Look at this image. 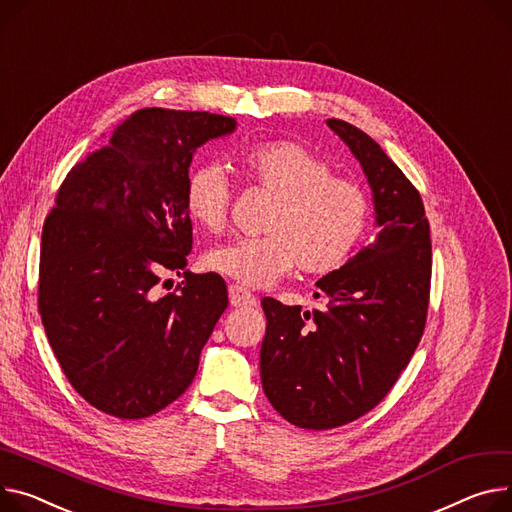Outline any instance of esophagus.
<instances>
[{"label": "esophagus", "mask_w": 512, "mask_h": 512, "mask_svg": "<svg viewBox=\"0 0 512 512\" xmlns=\"http://www.w3.org/2000/svg\"><path fill=\"white\" fill-rule=\"evenodd\" d=\"M228 296H230L232 306H255V302H257V298L249 290L236 286V284H232L228 288Z\"/></svg>", "instance_id": "1"}]
</instances>
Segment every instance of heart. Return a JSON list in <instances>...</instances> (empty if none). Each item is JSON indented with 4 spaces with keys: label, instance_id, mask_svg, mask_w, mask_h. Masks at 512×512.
Segmentation results:
<instances>
[{
    "label": "heart",
    "instance_id": "heart-1",
    "mask_svg": "<svg viewBox=\"0 0 512 512\" xmlns=\"http://www.w3.org/2000/svg\"><path fill=\"white\" fill-rule=\"evenodd\" d=\"M238 175L276 197L263 236L236 238L208 251V269L247 288H263L298 265L306 276L344 267L362 245L372 220L370 197L352 179L335 177L331 164L292 140L249 146L236 160ZM232 185L218 164L195 166L187 175L183 206L208 232L228 224Z\"/></svg>",
    "mask_w": 512,
    "mask_h": 512
}]
</instances>
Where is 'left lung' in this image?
Segmentation results:
<instances>
[{"label": "left lung", "mask_w": 512, "mask_h": 512, "mask_svg": "<svg viewBox=\"0 0 512 512\" xmlns=\"http://www.w3.org/2000/svg\"><path fill=\"white\" fill-rule=\"evenodd\" d=\"M327 125L360 160L381 232L317 282L321 309L261 300L263 391L282 418L306 430L350 424L385 399L424 335L432 280L420 191L370 135L339 119Z\"/></svg>", "instance_id": "1"}]
</instances>
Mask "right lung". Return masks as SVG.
<instances>
[{"label": "right lung", "mask_w": 512, "mask_h": 512, "mask_svg": "<svg viewBox=\"0 0 512 512\" xmlns=\"http://www.w3.org/2000/svg\"><path fill=\"white\" fill-rule=\"evenodd\" d=\"M232 117L142 109L63 179L45 218L39 313L65 379L96 410L148 418L193 383L228 306L218 274H191L183 189L195 148ZM164 270L186 280L155 290Z\"/></svg>", "instance_id": "add662e5"}]
</instances>
